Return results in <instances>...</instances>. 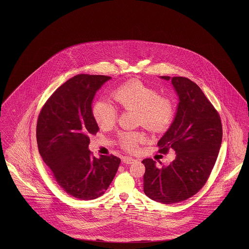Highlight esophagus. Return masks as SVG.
<instances>
[{"label":"esophagus","mask_w":249,"mask_h":249,"mask_svg":"<svg viewBox=\"0 0 249 249\" xmlns=\"http://www.w3.org/2000/svg\"><path fill=\"white\" fill-rule=\"evenodd\" d=\"M135 161V160L131 157H124L122 159V162L125 163V164H131Z\"/></svg>","instance_id":"obj_1"}]
</instances>
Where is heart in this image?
I'll return each mask as SVG.
<instances>
[{"instance_id": "1", "label": "heart", "mask_w": 249, "mask_h": 249, "mask_svg": "<svg viewBox=\"0 0 249 249\" xmlns=\"http://www.w3.org/2000/svg\"><path fill=\"white\" fill-rule=\"evenodd\" d=\"M113 98L121 108L137 110L140 123L146 128L158 132L167 128L174 120V100L160 95L159 91L140 80H130L114 91ZM94 120L101 128H109L117 120V110L113 106L98 100L92 107ZM146 137L139 131H123L119 136L121 147L128 151L137 150Z\"/></svg>"}]
</instances>
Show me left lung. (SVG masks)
Wrapping results in <instances>:
<instances>
[{"mask_svg":"<svg viewBox=\"0 0 249 249\" xmlns=\"http://www.w3.org/2000/svg\"><path fill=\"white\" fill-rule=\"evenodd\" d=\"M172 84L180 101L174 122L158 146L160 153L173 149L176 157L161 168L152 159L142 160L145 195L166 204L187 200L203 188L216 161L223 137L218 112L202 89L182 76L172 77Z\"/></svg>","mask_w":249,"mask_h":249,"instance_id":"8db88e82","label":"left lung"}]
</instances>
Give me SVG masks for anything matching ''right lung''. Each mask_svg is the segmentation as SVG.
I'll use <instances>...</instances> for the list:
<instances>
[{
  "mask_svg": "<svg viewBox=\"0 0 249 249\" xmlns=\"http://www.w3.org/2000/svg\"><path fill=\"white\" fill-rule=\"evenodd\" d=\"M110 78L73 76L53 92L38 116L39 153L61 188L80 200L104 195L121 163L112 154L98 159L89 150V137L98 130L91 104L96 92Z\"/></svg>",
  "mask_w": 249,
  "mask_h": 249,
  "instance_id": "obj_1",
  "label": "right lung"
}]
</instances>
